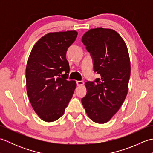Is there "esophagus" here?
<instances>
[{"label": "esophagus", "instance_id": "34e87169", "mask_svg": "<svg viewBox=\"0 0 153 153\" xmlns=\"http://www.w3.org/2000/svg\"><path fill=\"white\" fill-rule=\"evenodd\" d=\"M76 83H77V86H82V85H83L84 82H83V81H77Z\"/></svg>", "mask_w": 153, "mask_h": 153}]
</instances>
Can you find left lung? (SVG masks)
Wrapping results in <instances>:
<instances>
[{"instance_id": "left-lung-1", "label": "left lung", "mask_w": 153, "mask_h": 153, "mask_svg": "<svg viewBox=\"0 0 153 153\" xmlns=\"http://www.w3.org/2000/svg\"><path fill=\"white\" fill-rule=\"evenodd\" d=\"M82 41L92 57L94 71L100 76L85 83L87 94L82 102L91 120L104 123L118 111L128 93L131 72L128 48L111 29H91Z\"/></svg>"}]
</instances>
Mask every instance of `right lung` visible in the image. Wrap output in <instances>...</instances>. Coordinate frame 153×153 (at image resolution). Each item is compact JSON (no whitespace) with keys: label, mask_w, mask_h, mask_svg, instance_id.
<instances>
[{"label":"right lung","mask_w":153,"mask_h":153,"mask_svg":"<svg viewBox=\"0 0 153 153\" xmlns=\"http://www.w3.org/2000/svg\"><path fill=\"white\" fill-rule=\"evenodd\" d=\"M76 31L49 33L35 44L25 70L27 95L35 112L45 122L63 115L76 87L68 81L70 71L66 54L76 39Z\"/></svg>","instance_id":"right-lung-1"}]
</instances>
